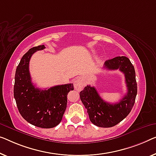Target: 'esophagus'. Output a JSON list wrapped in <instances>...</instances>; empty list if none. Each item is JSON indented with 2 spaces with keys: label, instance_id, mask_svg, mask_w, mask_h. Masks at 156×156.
<instances>
[{
  "label": "esophagus",
  "instance_id": "esophagus-1",
  "mask_svg": "<svg viewBox=\"0 0 156 156\" xmlns=\"http://www.w3.org/2000/svg\"><path fill=\"white\" fill-rule=\"evenodd\" d=\"M73 85H74V87H75V89L76 90H78V91H80V90H82L83 87H84L83 81L82 80H80V79H77V80L74 81Z\"/></svg>",
  "mask_w": 156,
  "mask_h": 156
}]
</instances>
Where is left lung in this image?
<instances>
[{"instance_id":"obj_1","label":"left lung","mask_w":156,"mask_h":156,"mask_svg":"<svg viewBox=\"0 0 156 156\" xmlns=\"http://www.w3.org/2000/svg\"><path fill=\"white\" fill-rule=\"evenodd\" d=\"M104 68L119 69L124 73L127 94L117 103L110 104L101 98L94 87L87 85L80 92V97L93 124L101 127H111L121 122L130 113L135 102L137 85L134 66L127 57L122 56L107 60Z\"/></svg>"}]
</instances>
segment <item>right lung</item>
I'll return each instance as SVG.
<instances>
[{
    "label": "right lung",
    "mask_w": 156,
    "mask_h": 156,
    "mask_svg": "<svg viewBox=\"0 0 156 156\" xmlns=\"http://www.w3.org/2000/svg\"><path fill=\"white\" fill-rule=\"evenodd\" d=\"M45 48L44 45L32 48L21 59L15 72L14 97L21 115L28 122L41 128H52L61 122L66 108L67 94L74 88L71 83L44 90L35 87L29 61L35 52Z\"/></svg>",
    "instance_id": "1"
}]
</instances>
